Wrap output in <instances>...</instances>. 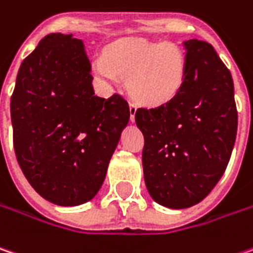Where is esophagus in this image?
<instances>
[{
	"label": "esophagus",
	"mask_w": 253,
	"mask_h": 253,
	"mask_svg": "<svg viewBox=\"0 0 253 253\" xmlns=\"http://www.w3.org/2000/svg\"><path fill=\"white\" fill-rule=\"evenodd\" d=\"M128 109H130V120L134 122V116H136V112H137V107H136V104L130 103L128 104Z\"/></svg>",
	"instance_id": "obj_1"
}]
</instances>
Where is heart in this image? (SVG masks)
I'll return each mask as SVG.
<instances>
[{
	"label": "heart",
	"mask_w": 253,
	"mask_h": 253,
	"mask_svg": "<svg viewBox=\"0 0 253 253\" xmlns=\"http://www.w3.org/2000/svg\"><path fill=\"white\" fill-rule=\"evenodd\" d=\"M185 55L174 44L125 40L97 58L94 73L107 84L128 77V90L137 101L157 106L176 96L185 80Z\"/></svg>",
	"instance_id": "1"
}]
</instances>
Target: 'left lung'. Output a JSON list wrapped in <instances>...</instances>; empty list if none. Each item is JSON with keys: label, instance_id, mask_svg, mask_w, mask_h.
I'll use <instances>...</instances> for the list:
<instances>
[{"label": "left lung", "instance_id": "8db88e82", "mask_svg": "<svg viewBox=\"0 0 253 253\" xmlns=\"http://www.w3.org/2000/svg\"><path fill=\"white\" fill-rule=\"evenodd\" d=\"M183 45L179 93L136 112L146 187L153 201L171 209L190 208L211 193L229 163L238 130L230 71L209 42L189 40Z\"/></svg>", "mask_w": 253, "mask_h": 253}]
</instances>
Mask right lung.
I'll return each instance as SVG.
<instances>
[{
  "instance_id": "1",
  "label": "right lung",
  "mask_w": 253,
  "mask_h": 253,
  "mask_svg": "<svg viewBox=\"0 0 253 253\" xmlns=\"http://www.w3.org/2000/svg\"><path fill=\"white\" fill-rule=\"evenodd\" d=\"M82 40L48 34L18 70L11 96L14 150L38 195L58 206L91 201L130 119L119 94H94Z\"/></svg>"
}]
</instances>
